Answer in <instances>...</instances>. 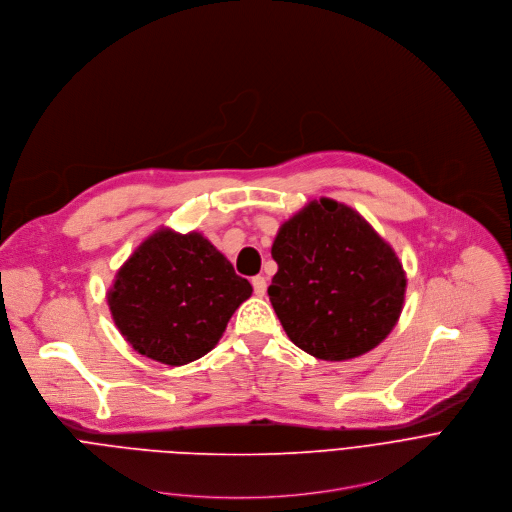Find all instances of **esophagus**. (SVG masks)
Instances as JSON below:
<instances>
[{
    "label": "esophagus",
    "mask_w": 512,
    "mask_h": 512,
    "mask_svg": "<svg viewBox=\"0 0 512 512\" xmlns=\"http://www.w3.org/2000/svg\"><path fill=\"white\" fill-rule=\"evenodd\" d=\"M252 286H254V294L256 296H264L266 294V278L264 276H254L252 278Z\"/></svg>",
    "instance_id": "1"
}]
</instances>
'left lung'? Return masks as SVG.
Returning a JSON list of instances; mask_svg holds the SVG:
<instances>
[{"instance_id":"left-lung-1","label":"left lung","mask_w":512,"mask_h":512,"mask_svg":"<svg viewBox=\"0 0 512 512\" xmlns=\"http://www.w3.org/2000/svg\"><path fill=\"white\" fill-rule=\"evenodd\" d=\"M268 286L290 341L325 361L377 347L395 327L405 274L395 252L351 208L323 197L282 224Z\"/></svg>"}]
</instances>
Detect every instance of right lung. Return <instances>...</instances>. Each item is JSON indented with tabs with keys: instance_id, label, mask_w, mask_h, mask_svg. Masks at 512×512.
Wrapping results in <instances>:
<instances>
[{
	"instance_id": "obj_1",
	"label": "right lung",
	"mask_w": 512,
	"mask_h": 512,
	"mask_svg": "<svg viewBox=\"0 0 512 512\" xmlns=\"http://www.w3.org/2000/svg\"><path fill=\"white\" fill-rule=\"evenodd\" d=\"M250 294V282L201 234L159 230L119 270L109 306L135 351L185 365L216 347Z\"/></svg>"
}]
</instances>
